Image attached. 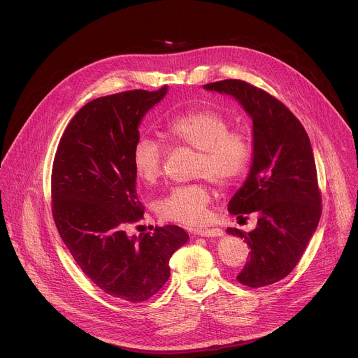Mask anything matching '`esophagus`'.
<instances>
[{
    "label": "esophagus",
    "instance_id": "34e87169",
    "mask_svg": "<svg viewBox=\"0 0 358 358\" xmlns=\"http://www.w3.org/2000/svg\"><path fill=\"white\" fill-rule=\"evenodd\" d=\"M194 234L199 235V236L210 238V236H222L224 231L220 229V228H211V229H208V228H199V229L194 231Z\"/></svg>",
    "mask_w": 358,
    "mask_h": 358
}]
</instances>
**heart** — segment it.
I'll return each instance as SVG.
<instances>
[{
    "label": "heart",
    "instance_id": "b5f03b06",
    "mask_svg": "<svg viewBox=\"0 0 358 358\" xmlns=\"http://www.w3.org/2000/svg\"><path fill=\"white\" fill-rule=\"evenodd\" d=\"M166 138L174 145L198 151L194 176L206 177L217 184H228L248 167L252 148L249 138L229 130V122L221 113L199 109L173 117L166 129ZM131 160L136 176L145 184H156L163 174L164 148L150 137L134 143ZM211 201L206 184H191L173 188L157 202L160 217L185 225H198L207 218Z\"/></svg>",
    "mask_w": 358,
    "mask_h": 358
}]
</instances>
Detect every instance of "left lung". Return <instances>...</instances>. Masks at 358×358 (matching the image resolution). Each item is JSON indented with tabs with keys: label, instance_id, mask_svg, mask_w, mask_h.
Returning <instances> with one entry per match:
<instances>
[{
	"label": "left lung",
	"instance_id": "1",
	"mask_svg": "<svg viewBox=\"0 0 358 358\" xmlns=\"http://www.w3.org/2000/svg\"><path fill=\"white\" fill-rule=\"evenodd\" d=\"M203 89L234 97L252 120V163L228 211L238 217L257 213L258 224L250 232H227L250 246V259L236 279L250 287L272 285L297 265L322 215L309 136L293 113L262 89L236 79Z\"/></svg>",
	"mask_w": 358,
	"mask_h": 358
}]
</instances>
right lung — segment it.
Masks as SVG:
<instances>
[{
  "label": "right lung",
  "instance_id": "obj_1",
  "mask_svg": "<svg viewBox=\"0 0 358 358\" xmlns=\"http://www.w3.org/2000/svg\"><path fill=\"white\" fill-rule=\"evenodd\" d=\"M167 92L129 90L89 101L68 124L54 160L52 214L61 238L97 287L131 303L163 287L170 258L189 239L176 225L138 238L126 232L144 214L131 160L138 127Z\"/></svg>",
  "mask_w": 358,
  "mask_h": 358
}]
</instances>
